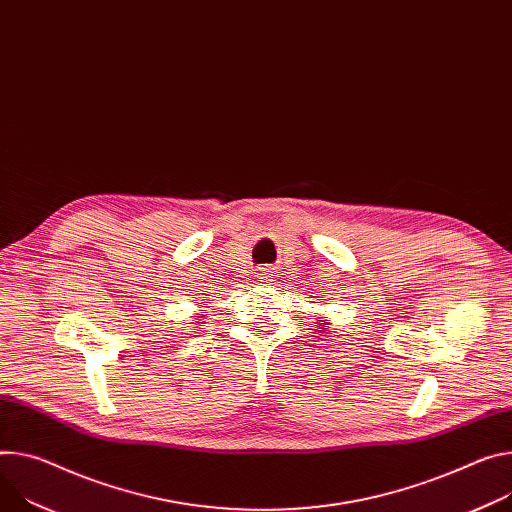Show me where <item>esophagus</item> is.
I'll return each instance as SVG.
<instances>
[{
    "label": "esophagus",
    "mask_w": 512,
    "mask_h": 512,
    "mask_svg": "<svg viewBox=\"0 0 512 512\" xmlns=\"http://www.w3.org/2000/svg\"><path fill=\"white\" fill-rule=\"evenodd\" d=\"M257 275H259V280H261V282H269L271 277H273V267H261Z\"/></svg>",
    "instance_id": "esophagus-1"
}]
</instances>
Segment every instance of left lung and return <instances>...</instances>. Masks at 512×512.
<instances>
[{
    "label": "left lung",
    "mask_w": 512,
    "mask_h": 512,
    "mask_svg": "<svg viewBox=\"0 0 512 512\" xmlns=\"http://www.w3.org/2000/svg\"><path fill=\"white\" fill-rule=\"evenodd\" d=\"M320 324H324V320H320Z\"/></svg>",
    "instance_id": "left-lung-1"
}]
</instances>
